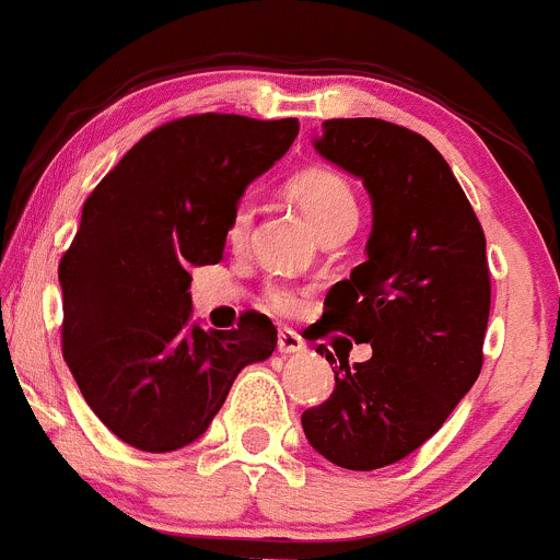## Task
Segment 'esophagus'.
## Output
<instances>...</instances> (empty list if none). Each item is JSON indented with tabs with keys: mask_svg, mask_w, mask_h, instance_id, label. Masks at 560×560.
<instances>
[{
	"mask_svg": "<svg viewBox=\"0 0 560 560\" xmlns=\"http://www.w3.org/2000/svg\"><path fill=\"white\" fill-rule=\"evenodd\" d=\"M305 343L298 332L292 329H281L279 332V354H303Z\"/></svg>",
	"mask_w": 560,
	"mask_h": 560,
	"instance_id": "obj_1",
	"label": "esophagus"
}]
</instances>
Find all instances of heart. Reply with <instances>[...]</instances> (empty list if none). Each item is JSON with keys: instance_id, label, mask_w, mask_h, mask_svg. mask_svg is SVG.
<instances>
[{"instance_id": "1", "label": "heart", "mask_w": 560, "mask_h": 560, "mask_svg": "<svg viewBox=\"0 0 560 560\" xmlns=\"http://www.w3.org/2000/svg\"><path fill=\"white\" fill-rule=\"evenodd\" d=\"M290 196L305 211V217H308L316 233L335 225V222L357 217L354 190H351L343 176L327 172V168H305V172L292 176ZM252 217H255V203H252V198H241L235 203L231 220H228V241L233 246H241L246 241L252 228ZM268 305L273 311H279V314H298L303 308L300 298L295 292L287 290V287H273L268 292Z\"/></svg>"}]
</instances>
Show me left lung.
I'll return each mask as SVG.
<instances>
[{
  "mask_svg": "<svg viewBox=\"0 0 560 560\" xmlns=\"http://www.w3.org/2000/svg\"><path fill=\"white\" fill-rule=\"evenodd\" d=\"M314 150L362 179L373 203L368 260L325 300L319 335L373 357L335 368V392L303 413L311 448L370 472L427 443L482 368L491 311L486 235L445 158L421 133L375 117L325 120ZM316 354L335 357L325 346Z\"/></svg>",
  "mask_w": 560,
  "mask_h": 560,
  "instance_id": "left-lung-1",
  "label": "left lung"
}]
</instances>
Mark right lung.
<instances>
[{
	"label": "right lung",
	"mask_w": 560,
	"mask_h": 560,
	"mask_svg": "<svg viewBox=\"0 0 560 560\" xmlns=\"http://www.w3.org/2000/svg\"><path fill=\"white\" fill-rule=\"evenodd\" d=\"M298 131L295 117H182L139 139L88 196L58 265L63 359L122 443L147 453L196 443L235 375L273 354L268 316L203 329L187 290L190 268L222 260L235 203Z\"/></svg>",
	"instance_id": "1"
}]
</instances>
